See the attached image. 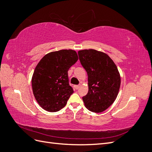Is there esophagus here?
I'll return each mask as SVG.
<instances>
[{"mask_svg":"<svg viewBox=\"0 0 152 152\" xmlns=\"http://www.w3.org/2000/svg\"><path fill=\"white\" fill-rule=\"evenodd\" d=\"M74 87H75V89H79V88H80V86H74Z\"/></svg>","mask_w":152,"mask_h":152,"instance_id":"34e87169","label":"esophagus"}]
</instances>
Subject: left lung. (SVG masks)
<instances>
[{"mask_svg":"<svg viewBox=\"0 0 152 152\" xmlns=\"http://www.w3.org/2000/svg\"><path fill=\"white\" fill-rule=\"evenodd\" d=\"M79 59L88 75L89 91L82 99L89 111L101 113L116 100L121 76L113 61L104 52L94 49L78 51Z\"/></svg>","mask_w":152,"mask_h":152,"instance_id":"left-lung-1","label":"left lung"}]
</instances>
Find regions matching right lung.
<instances>
[{"instance_id":"add662e5","label":"right lung","mask_w":152,"mask_h":152,"mask_svg":"<svg viewBox=\"0 0 152 152\" xmlns=\"http://www.w3.org/2000/svg\"><path fill=\"white\" fill-rule=\"evenodd\" d=\"M72 50H61L46 54L38 63L31 78L35 98L49 112L64 107L74 91L69 85L68 70L77 61Z\"/></svg>"}]
</instances>
